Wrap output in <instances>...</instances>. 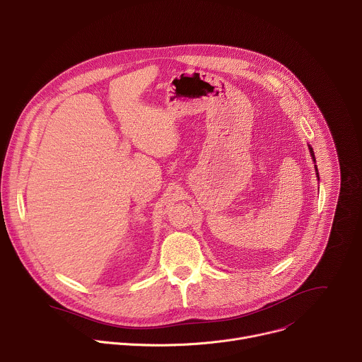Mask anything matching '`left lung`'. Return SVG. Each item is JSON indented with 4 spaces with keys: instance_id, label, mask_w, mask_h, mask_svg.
Instances as JSON below:
<instances>
[{
    "instance_id": "obj_1",
    "label": "left lung",
    "mask_w": 362,
    "mask_h": 362,
    "mask_svg": "<svg viewBox=\"0 0 362 362\" xmlns=\"http://www.w3.org/2000/svg\"><path fill=\"white\" fill-rule=\"evenodd\" d=\"M309 150H310V156H312V158H313V161H315V153H313V148L309 146ZM315 169H316V176L319 177V173H317V168L315 166Z\"/></svg>"
}]
</instances>
